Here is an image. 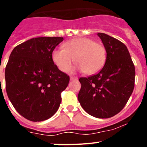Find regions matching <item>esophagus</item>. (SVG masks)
I'll return each instance as SVG.
<instances>
[{
	"mask_svg": "<svg viewBox=\"0 0 147 147\" xmlns=\"http://www.w3.org/2000/svg\"><path fill=\"white\" fill-rule=\"evenodd\" d=\"M70 80H78V78H77V77L71 76L70 77Z\"/></svg>",
	"mask_w": 147,
	"mask_h": 147,
	"instance_id": "obj_1",
	"label": "esophagus"
}]
</instances>
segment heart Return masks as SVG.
<instances>
[{"label":"heart","mask_w":147,"mask_h":147,"mask_svg":"<svg viewBox=\"0 0 147 147\" xmlns=\"http://www.w3.org/2000/svg\"><path fill=\"white\" fill-rule=\"evenodd\" d=\"M62 49L52 52V59L60 71L68 72L75 59L74 71L92 75L101 69L106 59V51L101 44L92 39L79 37L65 42Z\"/></svg>","instance_id":"heart-1"}]
</instances>
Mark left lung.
<instances>
[{
  "mask_svg": "<svg viewBox=\"0 0 147 147\" xmlns=\"http://www.w3.org/2000/svg\"><path fill=\"white\" fill-rule=\"evenodd\" d=\"M105 51L106 60L98 73L80 78L78 100L85 111L99 119L119 113L134 88L135 67L126 45L103 33H98Z\"/></svg>",
  "mask_w": 147,
  "mask_h": 147,
  "instance_id": "8db88e82",
  "label": "left lung"
}]
</instances>
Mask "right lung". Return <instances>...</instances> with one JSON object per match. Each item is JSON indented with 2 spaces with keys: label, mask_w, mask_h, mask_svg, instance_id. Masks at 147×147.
<instances>
[{
  "label": "right lung",
  "mask_w": 147,
  "mask_h": 147,
  "mask_svg": "<svg viewBox=\"0 0 147 147\" xmlns=\"http://www.w3.org/2000/svg\"><path fill=\"white\" fill-rule=\"evenodd\" d=\"M63 37L33 38L13 49L5 67L7 95L20 115L31 121L52 117L59 108L69 75L59 70L52 52Z\"/></svg>",
  "instance_id": "add662e5"
}]
</instances>
